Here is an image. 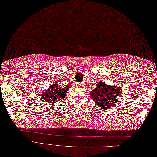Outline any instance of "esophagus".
Returning <instances> with one entry per match:
<instances>
[{"mask_svg": "<svg viewBox=\"0 0 157 157\" xmlns=\"http://www.w3.org/2000/svg\"><path fill=\"white\" fill-rule=\"evenodd\" d=\"M78 86H82L83 84H78Z\"/></svg>", "mask_w": 157, "mask_h": 157, "instance_id": "1", "label": "esophagus"}]
</instances>
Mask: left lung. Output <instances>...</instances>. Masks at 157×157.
I'll return each mask as SVG.
<instances>
[{"label":"left lung","instance_id":"1","mask_svg":"<svg viewBox=\"0 0 157 157\" xmlns=\"http://www.w3.org/2000/svg\"><path fill=\"white\" fill-rule=\"evenodd\" d=\"M90 93L91 98L101 109H107L114 106L117 99L121 95L122 88L118 86H109L100 81Z\"/></svg>","mask_w":157,"mask_h":157}]
</instances>
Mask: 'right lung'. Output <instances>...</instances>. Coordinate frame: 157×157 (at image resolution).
<instances>
[{
  "label": "right lung",
  "mask_w": 157,
  "mask_h": 157,
  "mask_svg": "<svg viewBox=\"0 0 157 157\" xmlns=\"http://www.w3.org/2000/svg\"><path fill=\"white\" fill-rule=\"evenodd\" d=\"M70 87L71 86L69 84L62 87L59 84V82L55 81L51 84L48 90L43 91L38 96L41 100L46 102V104H48L49 105H53L61 99L65 98L66 94Z\"/></svg>",
  "instance_id": "obj_1"
}]
</instances>
